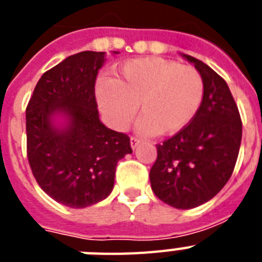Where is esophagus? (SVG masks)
Masks as SVG:
<instances>
[{
    "instance_id": "obj_1",
    "label": "esophagus",
    "mask_w": 262,
    "mask_h": 262,
    "mask_svg": "<svg viewBox=\"0 0 262 262\" xmlns=\"http://www.w3.org/2000/svg\"><path fill=\"white\" fill-rule=\"evenodd\" d=\"M139 144H140V140L139 139H136V137H130V147L133 148V149H135V148L137 147Z\"/></svg>"
}]
</instances>
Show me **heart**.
I'll list each match as a JSON object with an SVG mask.
<instances>
[{
  "label": "heart",
  "instance_id": "heart-1",
  "mask_svg": "<svg viewBox=\"0 0 262 262\" xmlns=\"http://www.w3.org/2000/svg\"><path fill=\"white\" fill-rule=\"evenodd\" d=\"M204 98L203 77L194 68L163 58H137L122 63L117 80L102 77L96 99L103 117L125 130L137 106L143 135H175L194 119Z\"/></svg>",
  "mask_w": 262,
  "mask_h": 262
}]
</instances>
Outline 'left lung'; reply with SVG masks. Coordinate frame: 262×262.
Instances as JSON below:
<instances>
[{"mask_svg":"<svg viewBox=\"0 0 262 262\" xmlns=\"http://www.w3.org/2000/svg\"><path fill=\"white\" fill-rule=\"evenodd\" d=\"M182 57L203 77V103L183 130L156 145L149 179L158 199L177 209H190L213 199L231 177L242 122L227 83L203 61Z\"/></svg>","mask_w":262,"mask_h":262,"instance_id":"left-lung-1","label":"left lung"}]
</instances>
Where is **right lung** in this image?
I'll list each match as a JSON object with an SVG mask.
<instances>
[{"mask_svg": "<svg viewBox=\"0 0 262 262\" xmlns=\"http://www.w3.org/2000/svg\"><path fill=\"white\" fill-rule=\"evenodd\" d=\"M104 61L102 51L68 57L43 73L26 110L32 174L45 193L71 208L106 199L118 160L132 154L129 137L99 119L95 81Z\"/></svg>", "mask_w": 262, "mask_h": 262, "instance_id": "obj_1", "label": "right lung"}]
</instances>
